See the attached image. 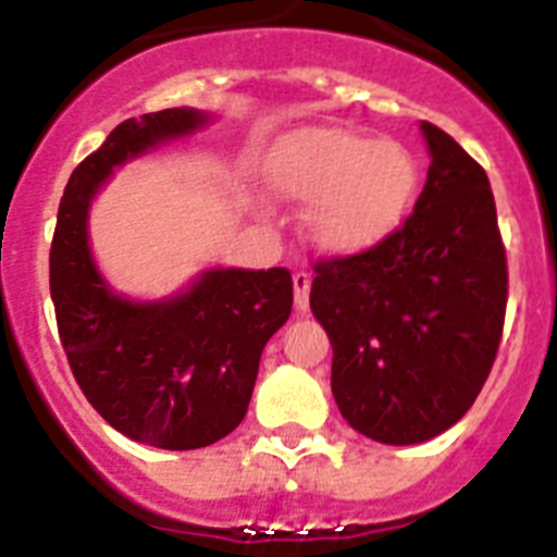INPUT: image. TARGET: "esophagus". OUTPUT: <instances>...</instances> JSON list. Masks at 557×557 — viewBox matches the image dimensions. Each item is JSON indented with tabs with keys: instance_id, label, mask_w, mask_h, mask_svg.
Segmentation results:
<instances>
[{
	"instance_id": "obj_1",
	"label": "esophagus",
	"mask_w": 557,
	"mask_h": 557,
	"mask_svg": "<svg viewBox=\"0 0 557 557\" xmlns=\"http://www.w3.org/2000/svg\"><path fill=\"white\" fill-rule=\"evenodd\" d=\"M308 292H311V274L308 271H297L294 274V308L306 314L308 311Z\"/></svg>"
}]
</instances>
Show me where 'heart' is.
Instances as JSON below:
<instances>
[{"instance_id": "1", "label": "heart", "mask_w": 557, "mask_h": 557, "mask_svg": "<svg viewBox=\"0 0 557 557\" xmlns=\"http://www.w3.org/2000/svg\"><path fill=\"white\" fill-rule=\"evenodd\" d=\"M269 175L280 195L314 203L308 232L331 255H357L387 240L419 189V163L405 144L336 127L283 138Z\"/></svg>"}]
</instances>
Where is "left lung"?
<instances>
[{
	"mask_svg": "<svg viewBox=\"0 0 557 557\" xmlns=\"http://www.w3.org/2000/svg\"><path fill=\"white\" fill-rule=\"evenodd\" d=\"M422 133L430 166L413 214L373 249L317 260L311 283L336 408L382 445L428 442L473 408L507 311L487 172L436 124Z\"/></svg>",
	"mask_w": 557,
	"mask_h": 557,
	"instance_id": "obj_1",
	"label": "left lung"
}]
</instances>
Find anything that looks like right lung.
<instances>
[{"mask_svg": "<svg viewBox=\"0 0 557 557\" xmlns=\"http://www.w3.org/2000/svg\"><path fill=\"white\" fill-rule=\"evenodd\" d=\"M207 121L191 107L121 121L70 175L50 246V297L78 387L119 433L161 450L209 447L243 422L260 354L294 302L288 269H209L170 300L133 302L92 263L87 212L112 170Z\"/></svg>", "mask_w": 557, "mask_h": 557, "instance_id": "right-lung-1", "label": "right lung"}]
</instances>
